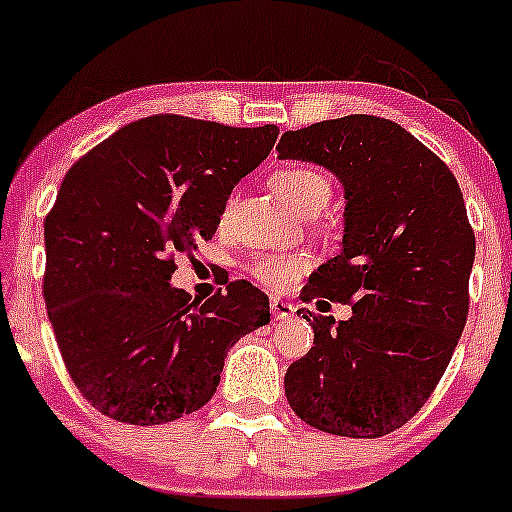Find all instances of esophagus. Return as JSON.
<instances>
[{
    "label": "esophagus",
    "instance_id": "obj_1",
    "mask_svg": "<svg viewBox=\"0 0 512 512\" xmlns=\"http://www.w3.org/2000/svg\"><path fill=\"white\" fill-rule=\"evenodd\" d=\"M269 308H272L274 320H289V317H293V313H296L293 303L281 301V298H272V301H269Z\"/></svg>",
    "mask_w": 512,
    "mask_h": 512
}]
</instances>
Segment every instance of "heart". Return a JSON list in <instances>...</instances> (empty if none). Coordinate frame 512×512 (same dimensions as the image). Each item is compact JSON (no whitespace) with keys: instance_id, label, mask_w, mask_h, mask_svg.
<instances>
[{"instance_id":"heart-1","label":"heart","mask_w":512,"mask_h":512,"mask_svg":"<svg viewBox=\"0 0 512 512\" xmlns=\"http://www.w3.org/2000/svg\"><path fill=\"white\" fill-rule=\"evenodd\" d=\"M274 195L281 199L291 211L296 214L308 216V214H320L322 207L330 202L332 197V185L320 170L305 168V166H289L279 168L269 178ZM252 274L255 279H260L262 284L272 286V289H286L293 284L298 272L303 269L301 260H293V257H260V260L252 262Z\"/></svg>"}]
</instances>
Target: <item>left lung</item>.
I'll return each instance as SVG.
<instances>
[{
	"label": "left lung",
	"mask_w": 512,
	"mask_h": 512,
	"mask_svg": "<svg viewBox=\"0 0 512 512\" xmlns=\"http://www.w3.org/2000/svg\"><path fill=\"white\" fill-rule=\"evenodd\" d=\"M276 151L342 182V252L301 298L351 303L339 322L303 308L315 342L286 370V399L325 433L387 436L436 390L467 322L477 243L460 185L414 134L375 115L284 132Z\"/></svg>",
	"instance_id": "1"
}]
</instances>
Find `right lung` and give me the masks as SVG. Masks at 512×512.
<instances>
[{
	"label": "right lung",
	"mask_w": 512,
	"mask_h": 512,
	"mask_svg": "<svg viewBox=\"0 0 512 512\" xmlns=\"http://www.w3.org/2000/svg\"><path fill=\"white\" fill-rule=\"evenodd\" d=\"M276 137L274 125L151 115L64 175L45 219L43 293L64 366L101 414L154 426L202 409L228 349L269 322V298L250 281L199 303L170 276L175 255L214 236Z\"/></svg>",
	"instance_id": "obj_1"
}]
</instances>
